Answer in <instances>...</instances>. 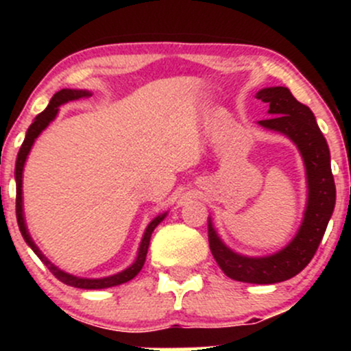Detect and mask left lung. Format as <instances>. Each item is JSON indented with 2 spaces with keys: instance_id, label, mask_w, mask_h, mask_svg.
Masks as SVG:
<instances>
[{
  "instance_id": "8db88e82",
  "label": "left lung",
  "mask_w": 351,
  "mask_h": 351,
  "mask_svg": "<svg viewBox=\"0 0 351 351\" xmlns=\"http://www.w3.org/2000/svg\"><path fill=\"white\" fill-rule=\"evenodd\" d=\"M269 104V119L259 120L265 130L287 136L299 148L307 176V206L292 241L271 256L251 257L232 251L208 221L209 249L221 271L231 279L247 284H277L292 279L312 261L335 208L337 189L330 167L327 140L318 128L315 115L291 94L287 87H265L256 94Z\"/></svg>"
}]
</instances>
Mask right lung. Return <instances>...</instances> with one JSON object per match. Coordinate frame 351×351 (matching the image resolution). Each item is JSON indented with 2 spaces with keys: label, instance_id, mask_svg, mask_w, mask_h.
I'll use <instances>...</instances> for the list:
<instances>
[{
  "label": "right lung",
  "instance_id": "obj_1",
  "mask_svg": "<svg viewBox=\"0 0 351 351\" xmlns=\"http://www.w3.org/2000/svg\"><path fill=\"white\" fill-rule=\"evenodd\" d=\"M90 95L92 94L88 90H77V88H62V90L56 92V94L52 95L49 106L46 107V110H43L41 114L36 117L34 122L29 125V128H27L26 136H24V142L21 145V148H19L18 158H16V168H14L16 217H18V226H19V231H21L23 237H24V241H26V244L29 245L31 249H33L36 256H38L39 259H41L43 263L47 265V269H49V271L54 274V276L58 277L60 282L71 285V287L87 289V291H94V289L115 287V285L125 284V282L134 279L136 274L142 271L145 259H147V252H148V245H150L152 232L155 231V228L158 226V224L162 223V221L168 215V213H162V215L153 217V219L150 221V224H148L147 229H145L142 243H140L138 252H136V257H135L134 263H132V265H128L127 269H123L122 272L114 274V276L100 277V279H87V277L72 276V274L64 272V271H60L59 267H56V265L52 264L51 261L47 259V257L44 256L41 251H39V247L36 245L33 237H31V234H29V231H27L26 219H24V211H23V170H24V163H26L27 155H29V152H31V148H33L36 138H38V136L43 134V130H46V128L49 127V123L52 122V120L56 119V115H58V112H59V107L64 106V104L71 102V100L86 99V97H90Z\"/></svg>",
  "mask_w": 351,
  "mask_h": 351
}]
</instances>
